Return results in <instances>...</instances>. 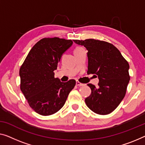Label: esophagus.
Masks as SVG:
<instances>
[{"instance_id": "1", "label": "esophagus", "mask_w": 145, "mask_h": 145, "mask_svg": "<svg viewBox=\"0 0 145 145\" xmlns=\"http://www.w3.org/2000/svg\"><path fill=\"white\" fill-rule=\"evenodd\" d=\"M76 85L77 86H84L85 85V84H83L81 83H80V82H79L78 81H76Z\"/></svg>"}]
</instances>
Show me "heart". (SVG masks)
I'll return each instance as SVG.
<instances>
[{
	"instance_id": "b5f03b06",
	"label": "heart",
	"mask_w": 145,
	"mask_h": 145,
	"mask_svg": "<svg viewBox=\"0 0 145 145\" xmlns=\"http://www.w3.org/2000/svg\"><path fill=\"white\" fill-rule=\"evenodd\" d=\"M83 47H77L75 49V50H74V51H79V50H81V49H83Z\"/></svg>"
}]
</instances>
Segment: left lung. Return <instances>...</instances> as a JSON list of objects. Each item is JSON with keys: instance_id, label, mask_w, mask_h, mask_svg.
<instances>
[{"instance_id": "left-lung-1", "label": "left lung", "mask_w": 145, "mask_h": 145, "mask_svg": "<svg viewBox=\"0 0 145 145\" xmlns=\"http://www.w3.org/2000/svg\"><path fill=\"white\" fill-rule=\"evenodd\" d=\"M73 42L87 49V73L96 75L99 79L98 88L88 84L91 94L85 99L86 105L96 114L111 113L126 95L130 79L128 62L110 43L94 39Z\"/></svg>"}]
</instances>
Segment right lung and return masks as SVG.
Listing matches in <instances>:
<instances>
[{
  "instance_id": "right-lung-1",
  "label": "right lung",
  "mask_w": 145,
  "mask_h": 145,
  "mask_svg": "<svg viewBox=\"0 0 145 145\" xmlns=\"http://www.w3.org/2000/svg\"><path fill=\"white\" fill-rule=\"evenodd\" d=\"M72 44L63 38H43L32 47L21 66V90L30 107L41 115L59 111L75 85L74 79L63 83L55 78L54 73L62 54Z\"/></svg>"
}]
</instances>
